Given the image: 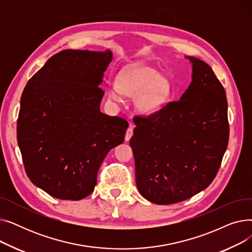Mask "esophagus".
<instances>
[{"instance_id":"obj_1","label":"esophagus","mask_w":252,"mask_h":252,"mask_svg":"<svg viewBox=\"0 0 252 252\" xmlns=\"http://www.w3.org/2000/svg\"><path fill=\"white\" fill-rule=\"evenodd\" d=\"M133 134H134V130H133V127L131 126H129L127 129H126V137H125V139H126V141H129V139L131 138V136H133Z\"/></svg>"}]
</instances>
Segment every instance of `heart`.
I'll return each mask as SVG.
<instances>
[{
    "label": "heart",
    "mask_w": 252,
    "mask_h": 252,
    "mask_svg": "<svg viewBox=\"0 0 252 252\" xmlns=\"http://www.w3.org/2000/svg\"><path fill=\"white\" fill-rule=\"evenodd\" d=\"M116 84L109 85V97L122 101V93L128 97H137L140 109L152 114L161 110L170 96V84L165 77L149 66H129L118 75Z\"/></svg>",
    "instance_id": "obj_1"
}]
</instances>
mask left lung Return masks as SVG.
<instances>
[{
    "instance_id": "obj_1",
    "label": "left lung",
    "mask_w": 252,
    "mask_h": 252,
    "mask_svg": "<svg viewBox=\"0 0 252 252\" xmlns=\"http://www.w3.org/2000/svg\"><path fill=\"white\" fill-rule=\"evenodd\" d=\"M192 82L179 101L134 117L129 140L141 195L160 205L187 200L216 178L229 142L226 91L210 66L188 57Z\"/></svg>"
}]
</instances>
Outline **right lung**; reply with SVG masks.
<instances>
[{
    "mask_svg": "<svg viewBox=\"0 0 252 252\" xmlns=\"http://www.w3.org/2000/svg\"><path fill=\"white\" fill-rule=\"evenodd\" d=\"M109 50H64L26 84L17 119L25 173L62 200H81L97 184L105 156L125 140L128 123L100 111L99 87Z\"/></svg>",
    "mask_w": 252,
    "mask_h": 252,
    "instance_id": "1",
    "label": "right lung"
}]
</instances>
